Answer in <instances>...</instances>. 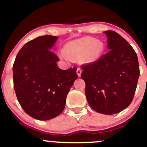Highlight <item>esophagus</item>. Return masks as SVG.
<instances>
[{
  "instance_id": "obj_1",
  "label": "esophagus",
  "mask_w": 147,
  "mask_h": 147,
  "mask_svg": "<svg viewBox=\"0 0 147 147\" xmlns=\"http://www.w3.org/2000/svg\"><path fill=\"white\" fill-rule=\"evenodd\" d=\"M82 69H80L79 68H77V75H78V76L79 77H80L81 76V74H82Z\"/></svg>"
}]
</instances>
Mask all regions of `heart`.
<instances>
[{
	"label": "heart",
	"instance_id": "obj_1",
	"mask_svg": "<svg viewBox=\"0 0 147 147\" xmlns=\"http://www.w3.org/2000/svg\"><path fill=\"white\" fill-rule=\"evenodd\" d=\"M102 50L101 42L90 37H84L67 43L62 56L65 59H79L82 57L84 61L91 63L99 58Z\"/></svg>",
	"mask_w": 147,
	"mask_h": 147
}]
</instances>
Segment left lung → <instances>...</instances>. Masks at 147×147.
Here are the masks:
<instances>
[{
	"instance_id": "obj_1",
	"label": "left lung",
	"mask_w": 147,
	"mask_h": 147,
	"mask_svg": "<svg viewBox=\"0 0 147 147\" xmlns=\"http://www.w3.org/2000/svg\"><path fill=\"white\" fill-rule=\"evenodd\" d=\"M109 51L99 59L82 65L86 96L94 111L116 114L133 101L140 76L137 54L122 36L105 31Z\"/></svg>"
}]
</instances>
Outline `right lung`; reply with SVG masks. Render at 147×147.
I'll use <instances>...</instances> for the list:
<instances>
[{"instance_id": "obj_1", "label": "right lung", "mask_w": 147, "mask_h": 147, "mask_svg": "<svg viewBox=\"0 0 147 147\" xmlns=\"http://www.w3.org/2000/svg\"><path fill=\"white\" fill-rule=\"evenodd\" d=\"M59 37L44 35L22 47L13 65V81L22 109L32 117L48 120L65 108L66 97L78 75L77 68L61 70L50 50Z\"/></svg>"}]
</instances>
